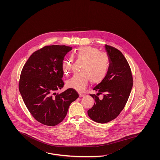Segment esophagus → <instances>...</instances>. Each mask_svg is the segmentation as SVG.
Wrapping results in <instances>:
<instances>
[{
    "instance_id": "obj_1",
    "label": "esophagus",
    "mask_w": 160,
    "mask_h": 160,
    "mask_svg": "<svg viewBox=\"0 0 160 160\" xmlns=\"http://www.w3.org/2000/svg\"><path fill=\"white\" fill-rule=\"evenodd\" d=\"M85 96V94H82V93H79V97H82Z\"/></svg>"
}]
</instances>
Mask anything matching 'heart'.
Here are the masks:
<instances>
[{
  "mask_svg": "<svg viewBox=\"0 0 160 160\" xmlns=\"http://www.w3.org/2000/svg\"><path fill=\"white\" fill-rule=\"evenodd\" d=\"M73 60L82 61L80 73L75 74L66 82L67 87L78 92H82L89 80L93 84L102 82L106 77L110 60L106 53L99 52L98 49L92 46L80 47L71 54ZM72 60L67 59L63 62V73L67 74L70 70Z\"/></svg>",
  "mask_w": 160,
  "mask_h": 160,
  "instance_id": "obj_1",
  "label": "heart"
}]
</instances>
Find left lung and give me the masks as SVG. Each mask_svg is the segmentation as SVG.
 Returning <instances> with one entry per match:
<instances>
[{
	"label": "left lung",
	"mask_w": 160,
	"mask_h": 160,
	"mask_svg": "<svg viewBox=\"0 0 160 160\" xmlns=\"http://www.w3.org/2000/svg\"><path fill=\"white\" fill-rule=\"evenodd\" d=\"M110 63L106 77L93 88L97 95L93 106L87 111L88 116L94 121L106 123L115 119L126 106L133 84L131 68L120 50L105 45ZM102 94V99L97 96Z\"/></svg>",
	"instance_id": "obj_1"
}]
</instances>
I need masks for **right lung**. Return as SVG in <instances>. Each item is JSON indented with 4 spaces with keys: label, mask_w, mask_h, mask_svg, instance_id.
<instances>
[{
    "label": "right lung",
    "mask_w": 160,
    "mask_h": 160,
    "mask_svg": "<svg viewBox=\"0 0 160 160\" xmlns=\"http://www.w3.org/2000/svg\"><path fill=\"white\" fill-rule=\"evenodd\" d=\"M72 49L64 45L44 46L34 52L22 68L20 93L32 116L44 125L54 126L61 122L70 104L78 97L73 88L56 93L64 86V57Z\"/></svg>",
    "instance_id": "right-lung-1"
}]
</instances>
